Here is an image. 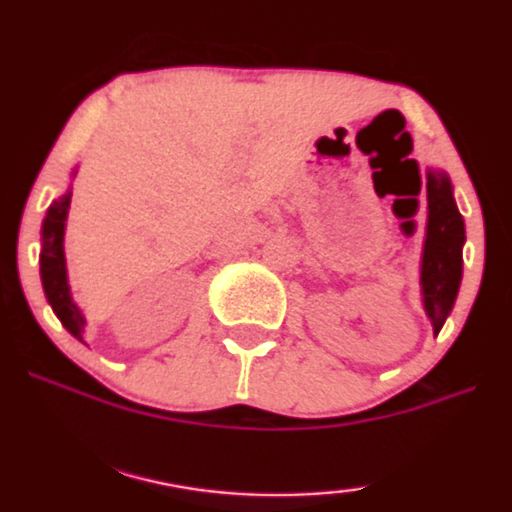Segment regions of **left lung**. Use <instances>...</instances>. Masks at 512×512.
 <instances>
[{
	"instance_id": "1",
	"label": "left lung",
	"mask_w": 512,
	"mask_h": 512,
	"mask_svg": "<svg viewBox=\"0 0 512 512\" xmlns=\"http://www.w3.org/2000/svg\"><path fill=\"white\" fill-rule=\"evenodd\" d=\"M428 218L421 251V303L435 334L447 322L459 296L463 277V244L466 223L454 199L447 171L428 167L426 171Z\"/></svg>"
}]
</instances>
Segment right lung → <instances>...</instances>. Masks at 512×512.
I'll return each instance as SVG.
<instances>
[{"label":"right lung","mask_w":512,"mask_h":512,"mask_svg":"<svg viewBox=\"0 0 512 512\" xmlns=\"http://www.w3.org/2000/svg\"><path fill=\"white\" fill-rule=\"evenodd\" d=\"M79 164L70 171V185L61 197L53 199L51 207L46 209L42 221V251H39V275H42L44 296L49 301L53 315L61 320L65 329L70 331L77 341L84 343L86 317L79 305L72 301V291L68 282V261H65V221H68L70 199H72V181H75Z\"/></svg>","instance_id":"right-lung-1"}]
</instances>
